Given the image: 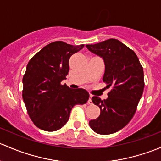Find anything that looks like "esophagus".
<instances>
[{"mask_svg":"<svg viewBox=\"0 0 161 161\" xmlns=\"http://www.w3.org/2000/svg\"><path fill=\"white\" fill-rule=\"evenodd\" d=\"M92 95H90V96H89V100H88V104H92Z\"/></svg>","mask_w":161,"mask_h":161,"instance_id":"1","label":"esophagus"}]
</instances>
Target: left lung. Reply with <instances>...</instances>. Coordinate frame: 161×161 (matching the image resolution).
I'll list each match as a JSON object with an SVG mask.
<instances>
[{"label":"left lung","mask_w":161,"mask_h":161,"mask_svg":"<svg viewBox=\"0 0 161 161\" xmlns=\"http://www.w3.org/2000/svg\"><path fill=\"white\" fill-rule=\"evenodd\" d=\"M86 46L103 59V81L106 87H112L106 99L92 98L100 115L89 121V126L99 134H112L126 126L134 116L144 89L143 67L135 52L117 39Z\"/></svg>","instance_id":"8db88e82"}]
</instances>
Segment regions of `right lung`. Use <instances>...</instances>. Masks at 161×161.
I'll return each mask as SVG.
<instances>
[{
	"label": "right lung",
	"mask_w": 161,
	"mask_h": 161,
	"mask_svg": "<svg viewBox=\"0 0 161 161\" xmlns=\"http://www.w3.org/2000/svg\"><path fill=\"white\" fill-rule=\"evenodd\" d=\"M84 45L52 42L35 54L24 75L22 98L34 124L45 131H55L65 126L75 105L89 98L86 89H71L61 82L69 73V60Z\"/></svg>",
	"instance_id": "add662e5"
}]
</instances>
